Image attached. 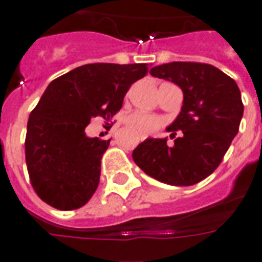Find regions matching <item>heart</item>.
Segmentation results:
<instances>
[{"mask_svg":"<svg viewBox=\"0 0 262 262\" xmlns=\"http://www.w3.org/2000/svg\"><path fill=\"white\" fill-rule=\"evenodd\" d=\"M123 125L129 129L135 136L144 139L147 136L155 133L163 126V119L156 115L145 114V113H132L123 118Z\"/></svg>","mask_w":262,"mask_h":262,"instance_id":"obj_1","label":"heart"}]
</instances>
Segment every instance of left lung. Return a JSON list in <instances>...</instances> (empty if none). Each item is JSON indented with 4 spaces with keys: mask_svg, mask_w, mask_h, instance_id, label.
Listing matches in <instances>:
<instances>
[{
    "mask_svg": "<svg viewBox=\"0 0 262 262\" xmlns=\"http://www.w3.org/2000/svg\"><path fill=\"white\" fill-rule=\"evenodd\" d=\"M154 77L177 84L183 104L167 127V139H147L132 156L152 178L172 186H190L215 171L239 130L244 115L241 91L217 68L201 62H170L152 68Z\"/></svg>",
    "mask_w": 262,
    "mask_h": 262,
    "instance_id": "1",
    "label": "left lung"
}]
</instances>
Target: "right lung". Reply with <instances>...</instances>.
I'll return each instance as SVG.
<instances>
[{"instance_id": "1", "label": "right lung", "mask_w": 262, "mask_h": 262, "mask_svg": "<svg viewBox=\"0 0 262 262\" xmlns=\"http://www.w3.org/2000/svg\"><path fill=\"white\" fill-rule=\"evenodd\" d=\"M147 72V63H87L49 84L31 111L26 136L27 168L40 200L61 211L90 201L111 139L88 137L85 127L95 117L113 118Z\"/></svg>"}]
</instances>
